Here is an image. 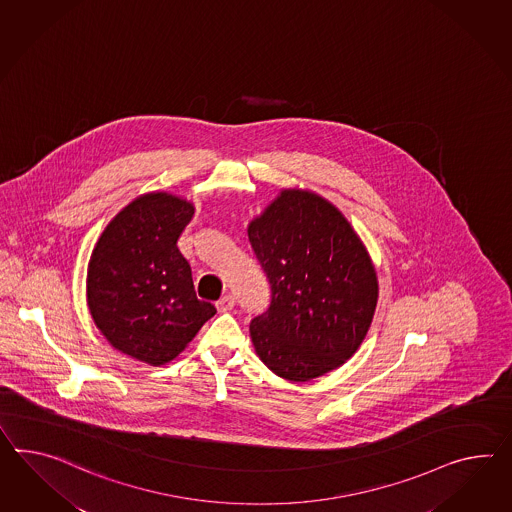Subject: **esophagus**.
Returning a JSON list of instances; mask_svg holds the SVG:
<instances>
[{
    "instance_id": "34e87169",
    "label": "esophagus",
    "mask_w": 512,
    "mask_h": 512,
    "mask_svg": "<svg viewBox=\"0 0 512 512\" xmlns=\"http://www.w3.org/2000/svg\"><path fill=\"white\" fill-rule=\"evenodd\" d=\"M234 304H236V299L232 295H224L217 301V310L219 312H230L234 308Z\"/></svg>"
}]
</instances>
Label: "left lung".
Returning <instances> with one entry per match:
<instances>
[{
	"mask_svg": "<svg viewBox=\"0 0 512 512\" xmlns=\"http://www.w3.org/2000/svg\"><path fill=\"white\" fill-rule=\"evenodd\" d=\"M271 284V304L250 321L263 364L304 382L340 367L366 338L379 284L351 224L325 198L286 189L249 224Z\"/></svg>",
	"mask_w": 512,
	"mask_h": 512,
	"instance_id": "obj_1",
	"label": "left lung"
}]
</instances>
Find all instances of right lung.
Here are the masks:
<instances>
[{"instance_id": "1", "label": "right lung", "mask_w": 512, "mask_h": 512, "mask_svg": "<svg viewBox=\"0 0 512 512\" xmlns=\"http://www.w3.org/2000/svg\"><path fill=\"white\" fill-rule=\"evenodd\" d=\"M193 213L191 202L169 193L143 195L107 224L92 250V319L115 349L150 366L176 358L217 312L197 299L178 249Z\"/></svg>"}]
</instances>
